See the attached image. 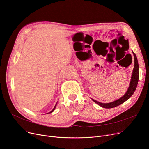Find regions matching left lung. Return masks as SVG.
<instances>
[{"instance_id": "left-lung-1", "label": "left lung", "mask_w": 149, "mask_h": 149, "mask_svg": "<svg viewBox=\"0 0 149 149\" xmlns=\"http://www.w3.org/2000/svg\"><path fill=\"white\" fill-rule=\"evenodd\" d=\"M133 53L134 55V66L133 70V73H132V79L130 83V86L128 90H127L125 94L123 97L118 99V100H117L116 101L110 103H106V104L101 103L92 99V100H93L95 103L98 104L99 105H100L101 107L105 109H110V108L115 107L116 106L122 104L123 103H124L125 101H126L127 100H128V99H129L132 96L134 91H135L138 85V79H139V65H138V62L136 56L135 54H134V53L133 52Z\"/></svg>"}]
</instances>
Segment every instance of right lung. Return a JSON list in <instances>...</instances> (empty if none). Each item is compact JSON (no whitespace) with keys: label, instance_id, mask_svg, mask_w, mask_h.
I'll return each instance as SVG.
<instances>
[{"label":"right lung","instance_id":"1","mask_svg":"<svg viewBox=\"0 0 149 149\" xmlns=\"http://www.w3.org/2000/svg\"><path fill=\"white\" fill-rule=\"evenodd\" d=\"M56 105H55V106H54V109H53V110H52V111H50V112H49V113H52V112H53V111H54V109H55V108H56Z\"/></svg>","mask_w":149,"mask_h":149}]
</instances>
